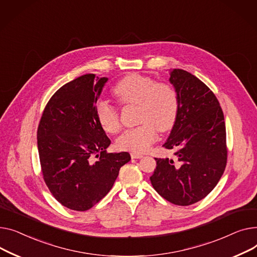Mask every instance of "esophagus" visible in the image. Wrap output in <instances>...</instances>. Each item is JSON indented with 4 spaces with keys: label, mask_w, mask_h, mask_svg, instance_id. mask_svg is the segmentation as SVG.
<instances>
[{
    "label": "esophagus",
    "mask_w": 257,
    "mask_h": 257,
    "mask_svg": "<svg viewBox=\"0 0 257 257\" xmlns=\"http://www.w3.org/2000/svg\"><path fill=\"white\" fill-rule=\"evenodd\" d=\"M131 157H132V159H141L144 156L142 154H138V153H132Z\"/></svg>",
    "instance_id": "esophagus-1"
}]
</instances>
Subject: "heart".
Returning <instances> with one entry per match:
<instances>
[{
  "mask_svg": "<svg viewBox=\"0 0 257 257\" xmlns=\"http://www.w3.org/2000/svg\"><path fill=\"white\" fill-rule=\"evenodd\" d=\"M114 92L122 102L139 105L138 119L141 122L120 136L116 141L118 148L144 153L157 140V128L167 132L173 127L178 115L179 97L171 85L159 84L152 78L134 73L120 80ZM96 116L105 132L119 131L118 110L110 101L102 99L97 102Z\"/></svg>",
  "mask_w": 257,
  "mask_h": 257,
  "instance_id": "1",
  "label": "heart"
}]
</instances>
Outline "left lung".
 I'll list each match as a JSON object with an SVG mask.
<instances>
[{
	"label": "left lung",
	"mask_w": 257,
	"mask_h": 257,
	"mask_svg": "<svg viewBox=\"0 0 257 257\" xmlns=\"http://www.w3.org/2000/svg\"><path fill=\"white\" fill-rule=\"evenodd\" d=\"M169 72L179 110L163 146L175 150V158L155 159L157 167L150 182L163 198L186 206L203 199L220 180L227 161L226 128L212 90L186 70Z\"/></svg>",
	"instance_id": "left-lung-1"
}]
</instances>
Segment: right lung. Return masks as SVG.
<instances>
[{
	"mask_svg": "<svg viewBox=\"0 0 257 257\" xmlns=\"http://www.w3.org/2000/svg\"><path fill=\"white\" fill-rule=\"evenodd\" d=\"M108 78L84 74L51 97L37 131L43 179L63 206L84 212L112 189L128 153H107L111 140L96 116Z\"/></svg>",
	"mask_w": 257,
	"mask_h": 257,
	"instance_id": "obj_1",
	"label": "right lung"
}]
</instances>
